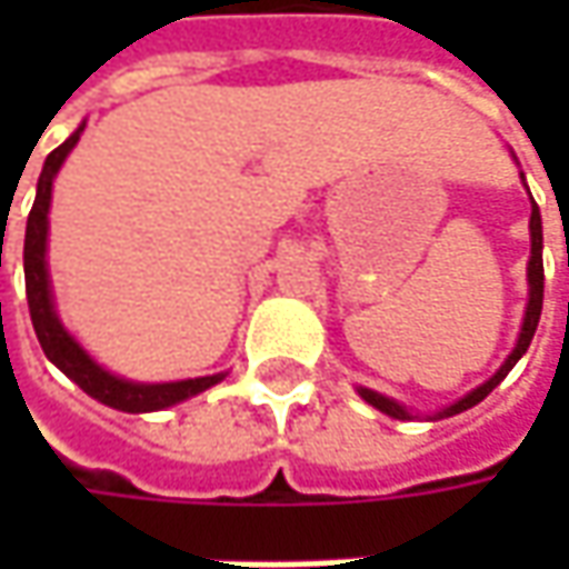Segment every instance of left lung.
<instances>
[{"label":"left lung","instance_id":"left-lung-1","mask_svg":"<svg viewBox=\"0 0 569 569\" xmlns=\"http://www.w3.org/2000/svg\"><path fill=\"white\" fill-rule=\"evenodd\" d=\"M529 230H532V259H529V307H526V319H522V332H519V341H516L513 355L503 361V367L493 373L491 380L481 382L475 392H469L466 399H459L456 405H449L447 411H440V418H449V415H459V411H466V408H471V405H478L488 392H491L493 386H500V380L510 373L516 367V361L526 355V348H529V341H532V336H536L538 329V319H541V300H545V266H541V211H538V206L532 202V221H529ZM361 399H367V402L373 405V408H380V411H386L389 418H411L408 411H405L402 405L392 402V399H386V396H380V392H373V389H361Z\"/></svg>","mask_w":569,"mask_h":569}]
</instances>
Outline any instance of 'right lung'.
<instances>
[{"mask_svg":"<svg viewBox=\"0 0 569 569\" xmlns=\"http://www.w3.org/2000/svg\"><path fill=\"white\" fill-rule=\"evenodd\" d=\"M81 132H84V126H78L66 142L47 154L43 173L37 180V199H33L31 214H28V230H24V288H28V310H31L33 332H37V341H40L43 355L69 380L78 382L91 399L110 405V408H120V411H161L167 405H177L189 399V396L206 392L208 386H214V382L221 380V373L180 382L120 380V377L107 373L103 367L91 361L81 351V345L56 319L53 297H50V274H47V211H50V192H53L56 170L62 167L66 154L76 148Z\"/></svg>","mask_w":569,"mask_h":569,"instance_id":"1","label":"right lung"}]
</instances>
